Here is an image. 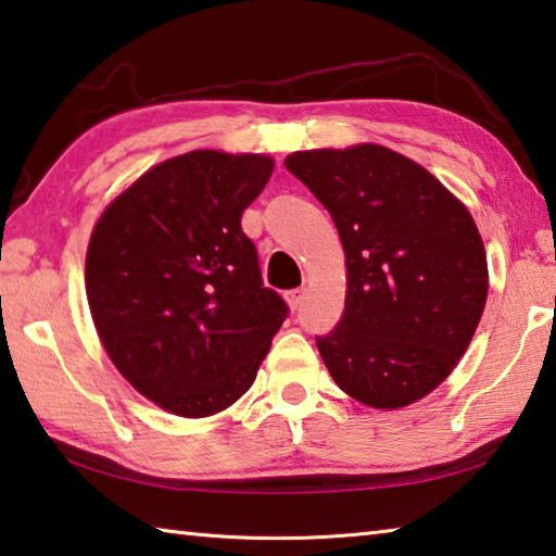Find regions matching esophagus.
<instances>
[{"instance_id": "esophagus-1", "label": "esophagus", "mask_w": 556, "mask_h": 556, "mask_svg": "<svg viewBox=\"0 0 556 556\" xmlns=\"http://www.w3.org/2000/svg\"><path fill=\"white\" fill-rule=\"evenodd\" d=\"M305 298H307V288H295V290H290V293L286 295V300H288V307H290V309H298L300 305L305 303Z\"/></svg>"}]
</instances>
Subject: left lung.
Instances as JSON below:
<instances>
[{"label":"left lung","instance_id":"1","mask_svg":"<svg viewBox=\"0 0 556 556\" xmlns=\"http://www.w3.org/2000/svg\"><path fill=\"white\" fill-rule=\"evenodd\" d=\"M286 168L329 210L344 247V315L317 339L327 371L378 410L422 401L466 354L489 298L471 212L378 143L295 151Z\"/></svg>","mask_w":556,"mask_h":556}]
</instances>
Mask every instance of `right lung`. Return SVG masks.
<instances>
[{
  "instance_id": "right-lung-1",
  "label": "right lung",
  "mask_w": 556,
  "mask_h": 556,
  "mask_svg": "<svg viewBox=\"0 0 556 556\" xmlns=\"http://www.w3.org/2000/svg\"><path fill=\"white\" fill-rule=\"evenodd\" d=\"M273 165L266 153L175 155L94 224L85 293L97 337L134 391L165 413L198 420L237 403L288 315L241 231Z\"/></svg>"
}]
</instances>
